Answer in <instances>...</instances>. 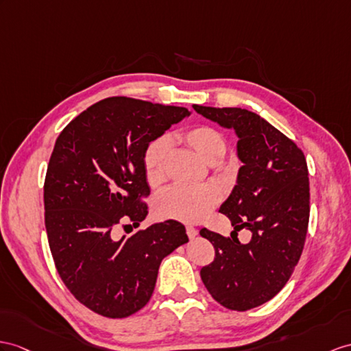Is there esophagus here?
Listing matches in <instances>:
<instances>
[{
  "mask_svg": "<svg viewBox=\"0 0 351 351\" xmlns=\"http://www.w3.org/2000/svg\"><path fill=\"white\" fill-rule=\"evenodd\" d=\"M186 234H187V237L191 238V240H193V238H195L196 235H198V229L191 226V225H187V226H186Z\"/></svg>",
  "mask_w": 351,
  "mask_h": 351,
  "instance_id": "1",
  "label": "esophagus"
}]
</instances>
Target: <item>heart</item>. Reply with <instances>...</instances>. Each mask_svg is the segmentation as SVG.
Segmentation results:
<instances>
[{"label":"heart","instance_id":"heart-1","mask_svg":"<svg viewBox=\"0 0 351 351\" xmlns=\"http://www.w3.org/2000/svg\"><path fill=\"white\" fill-rule=\"evenodd\" d=\"M177 140L193 150L202 162L216 165L225 156L226 141L219 131L210 126H195L177 135ZM171 146L167 138H158L149 144L144 153V174L152 186L164 180ZM219 201V192L211 186L189 187L174 186L160 193L156 199V213L160 217L182 221H199L208 215Z\"/></svg>","mask_w":351,"mask_h":351}]
</instances>
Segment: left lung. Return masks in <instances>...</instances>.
I'll return each mask as SVG.
<instances>
[{
	"label": "left lung",
	"mask_w": 351,
	"mask_h": 351,
	"mask_svg": "<svg viewBox=\"0 0 351 351\" xmlns=\"http://www.w3.org/2000/svg\"><path fill=\"white\" fill-rule=\"evenodd\" d=\"M193 108L237 135L243 165L219 211L234 232H252V240L241 244L202 228L199 234L215 245L216 258L201 269V278L219 304L247 311L274 298L301 258L310 219L308 168L302 150L253 111Z\"/></svg>",
	"instance_id": "left-lung-1"
}]
</instances>
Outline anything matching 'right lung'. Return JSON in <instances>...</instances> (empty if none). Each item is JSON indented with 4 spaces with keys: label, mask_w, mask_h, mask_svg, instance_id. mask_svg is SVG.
Returning a JSON list of instances; mask_svg holds the SVG:
<instances>
[{
    "label": "right lung",
    "mask_w": 351,
    "mask_h": 351,
    "mask_svg": "<svg viewBox=\"0 0 351 351\" xmlns=\"http://www.w3.org/2000/svg\"><path fill=\"white\" fill-rule=\"evenodd\" d=\"M191 114L184 107L106 98L59 134L45 182V221L56 269L88 308L128 317L149 302L162 259L189 241L177 220L116 240L119 221L147 217L144 153Z\"/></svg>",
    "instance_id": "obj_1"
}]
</instances>
